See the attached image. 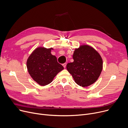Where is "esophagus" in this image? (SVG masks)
<instances>
[{
    "label": "esophagus",
    "mask_w": 128,
    "mask_h": 128,
    "mask_svg": "<svg viewBox=\"0 0 128 128\" xmlns=\"http://www.w3.org/2000/svg\"><path fill=\"white\" fill-rule=\"evenodd\" d=\"M66 65H67V64H66V63H64L63 64V67L64 68H66Z\"/></svg>",
    "instance_id": "1"
}]
</instances>
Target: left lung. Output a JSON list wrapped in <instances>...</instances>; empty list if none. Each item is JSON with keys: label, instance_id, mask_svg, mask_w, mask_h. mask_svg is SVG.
<instances>
[{"label": "left lung", "instance_id": "left-lung-1", "mask_svg": "<svg viewBox=\"0 0 128 128\" xmlns=\"http://www.w3.org/2000/svg\"><path fill=\"white\" fill-rule=\"evenodd\" d=\"M72 58L74 62L66 65L75 82L86 87L94 83L103 69V60L100 54L92 46L82 45L76 49Z\"/></svg>", "mask_w": 128, "mask_h": 128}]
</instances>
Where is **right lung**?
<instances>
[{
  "label": "right lung",
  "mask_w": 128,
  "mask_h": 128,
  "mask_svg": "<svg viewBox=\"0 0 128 128\" xmlns=\"http://www.w3.org/2000/svg\"><path fill=\"white\" fill-rule=\"evenodd\" d=\"M53 48L38 47L27 60L26 65L30 75L40 86L50 84L58 74L64 69L57 61L56 56L51 54Z\"/></svg>",
  "instance_id": "right-lung-1"
}]
</instances>
